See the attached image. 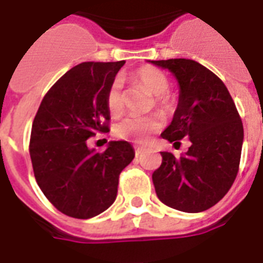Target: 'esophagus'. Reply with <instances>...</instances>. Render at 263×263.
<instances>
[{
	"mask_svg": "<svg viewBox=\"0 0 263 263\" xmlns=\"http://www.w3.org/2000/svg\"><path fill=\"white\" fill-rule=\"evenodd\" d=\"M145 153V149L143 147H135V154L136 156H140V154Z\"/></svg>",
	"mask_w": 263,
	"mask_h": 263,
	"instance_id": "34e87169",
	"label": "esophagus"
}]
</instances>
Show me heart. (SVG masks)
I'll return each instance as SVG.
<instances>
[{"label": "heart", "mask_w": 263, "mask_h": 263, "mask_svg": "<svg viewBox=\"0 0 263 263\" xmlns=\"http://www.w3.org/2000/svg\"><path fill=\"white\" fill-rule=\"evenodd\" d=\"M134 81L143 87L150 95L154 96V105L164 114H171L178 106V98L170 92V78L164 71L156 67H142L134 74ZM106 107L111 116H120L124 110L123 80L114 77L107 87L105 96ZM164 120L160 114H152L146 117L129 116L124 118L114 128V134L120 139L132 140L136 143H146L152 134L163 128Z\"/></svg>", "instance_id": "b5f03b06"}]
</instances>
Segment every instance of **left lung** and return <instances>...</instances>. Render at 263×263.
<instances>
[{"instance_id":"obj_1","label":"left lung","mask_w":263,"mask_h":263,"mask_svg":"<svg viewBox=\"0 0 263 263\" xmlns=\"http://www.w3.org/2000/svg\"><path fill=\"white\" fill-rule=\"evenodd\" d=\"M168 69L180 87L179 103L164 139L189 150L176 158L161 152L153 172L160 201L183 212H201L223 198L237 176L244 129L233 99L218 76L192 59L152 60Z\"/></svg>"}]
</instances>
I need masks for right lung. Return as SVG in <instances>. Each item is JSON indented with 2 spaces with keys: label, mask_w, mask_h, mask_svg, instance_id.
<instances>
[{
  "label": "right lung",
  "mask_w": 263,
  "mask_h": 263,
  "mask_svg": "<svg viewBox=\"0 0 263 263\" xmlns=\"http://www.w3.org/2000/svg\"><path fill=\"white\" fill-rule=\"evenodd\" d=\"M85 62L74 66L45 93L30 135V158L40 189L62 214L88 219L117 197L118 178L135 153L125 140L110 142L103 153L87 139L109 132L107 87L124 66Z\"/></svg>",
  "instance_id": "1"
}]
</instances>
